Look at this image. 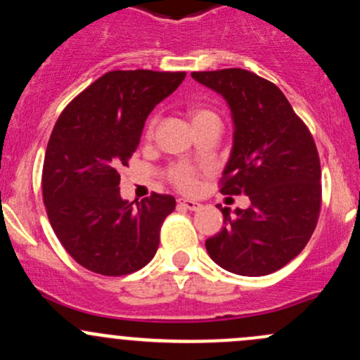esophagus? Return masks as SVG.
I'll return each instance as SVG.
<instances>
[{"mask_svg": "<svg viewBox=\"0 0 360 360\" xmlns=\"http://www.w3.org/2000/svg\"><path fill=\"white\" fill-rule=\"evenodd\" d=\"M179 203L188 210H200L202 209V203L190 200V198H179Z\"/></svg>", "mask_w": 360, "mask_h": 360, "instance_id": "obj_1", "label": "esophagus"}]
</instances>
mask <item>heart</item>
<instances>
[{
  "label": "heart",
  "instance_id": "heart-1",
  "mask_svg": "<svg viewBox=\"0 0 360 360\" xmlns=\"http://www.w3.org/2000/svg\"><path fill=\"white\" fill-rule=\"evenodd\" d=\"M214 116H216V112H212L210 110H207V108H202V106H195L190 110V118H191V123H193V125L195 123L203 122V120L214 118ZM151 130H153V123H150V125H148V130H146L148 136H151ZM169 176H170V181H172V183L176 184L179 190L191 191L195 186H197L195 170L191 169V167L184 165V163H177V165H174L172 169H170Z\"/></svg>",
  "mask_w": 360,
  "mask_h": 360
}]
</instances>
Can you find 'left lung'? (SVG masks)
Wrapping results in <instances>:
<instances>
[{
  "instance_id": "1",
  "label": "left lung",
  "mask_w": 360,
  "mask_h": 360,
  "mask_svg": "<svg viewBox=\"0 0 360 360\" xmlns=\"http://www.w3.org/2000/svg\"><path fill=\"white\" fill-rule=\"evenodd\" d=\"M226 99L235 132L221 193L248 195L249 209H221L207 238L214 263L245 277L274 274L310 240L321 214V160L310 130L277 85L240 68L191 72Z\"/></svg>"
}]
</instances>
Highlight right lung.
<instances>
[{"instance_id": "right-lung-1", "label": "right lung", "mask_w": 360, "mask_h": 360, "mask_svg": "<svg viewBox=\"0 0 360 360\" xmlns=\"http://www.w3.org/2000/svg\"><path fill=\"white\" fill-rule=\"evenodd\" d=\"M186 72L110 71L86 86L57 120L43 162V202L50 224L72 259L94 274L120 277L153 259L160 228L176 198L120 197L144 122Z\"/></svg>"}]
</instances>
